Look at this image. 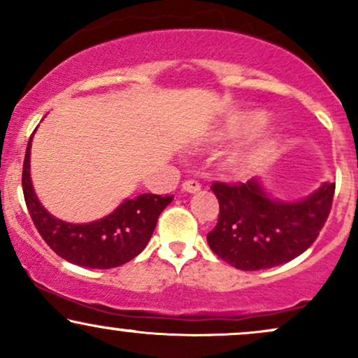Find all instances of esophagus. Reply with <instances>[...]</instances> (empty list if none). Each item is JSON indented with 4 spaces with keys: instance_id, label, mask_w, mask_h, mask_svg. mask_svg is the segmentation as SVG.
Segmentation results:
<instances>
[{
    "instance_id": "esophagus-1",
    "label": "esophagus",
    "mask_w": 358,
    "mask_h": 358,
    "mask_svg": "<svg viewBox=\"0 0 358 358\" xmlns=\"http://www.w3.org/2000/svg\"><path fill=\"white\" fill-rule=\"evenodd\" d=\"M182 188L183 192H188V193H196L202 188V185L199 182H195V180H187V182L182 183Z\"/></svg>"
}]
</instances>
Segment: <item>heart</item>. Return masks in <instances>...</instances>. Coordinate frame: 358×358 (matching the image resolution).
Segmentation results:
<instances>
[{
  "instance_id": "obj_1",
  "label": "heart",
  "mask_w": 358,
  "mask_h": 358,
  "mask_svg": "<svg viewBox=\"0 0 358 358\" xmlns=\"http://www.w3.org/2000/svg\"><path fill=\"white\" fill-rule=\"evenodd\" d=\"M266 114L262 110H250V113H245L234 119L227 124L224 129V136H236V134L249 133V131L257 129L259 126L264 124ZM274 146V134L271 131H264L257 136L256 141L250 145V148L245 151L241 158L236 159V163H244V165H256V163H261L262 159H266L271 153Z\"/></svg>"
}]
</instances>
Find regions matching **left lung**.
<instances>
[{"instance_id": "8db88e82", "label": "left lung", "mask_w": 358, "mask_h": 358, "mask_svg": "<svg viewBox=\"0 0 358 358\" xmlns=\"http://www.w3.org/2000/svg\"><path fill=\"white\" fill-rule=\"evenodd\" d=\"M220 212L207 242L222 261L241 271L269 269L298 257L316 241L330 213L335 183L286 202L271 196L257 178L212 185Z\"/></svg>"}]
</instances>
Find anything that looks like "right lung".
Wrapping results in <instances>:
<instances>
[{
    "label": "right lung",
    "mask_w": 358,
    "mask_h": 358,
    "mask_svg": "<svg viewBox=\"0 0 358 358\" xmlns=\"http://www.w3.org/2000/svg\"><path fill=\"white\" fill-rule=\"evenodd\" d=\"M34 134L24 153L23 195L36 231L53 252L72 264L90 269L117 268L136 257L150 242L159 213L171 203L173 195L143 193L136 199H126L108 217L89 224L57 219L40 203L31 185L30 150Z\"/></svg>",
    "instance_id": "obj_1"
}]
</instances>
